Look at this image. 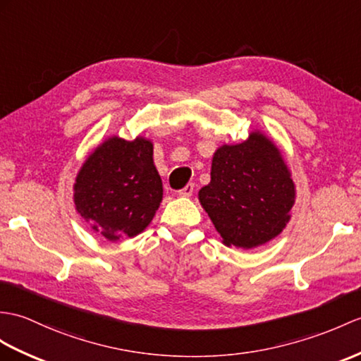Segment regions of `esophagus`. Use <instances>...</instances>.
<instances>
[{"mask_svg":"<svg viewBox=\"0 0 361 361\" xmlns=\"http://www.w3.org/2000/svg\"><path fill=\"white\" fill-rule=\"evenodd\" d=\"M194 189H195V184L194 183H188L186 186H184L181 190H178V195L181 197H190L194 194Z\"/></svg>","mask_w":361,"mask_h":361,"instance_id":"esophagus-1","label":"esophagus"}]
</instances>
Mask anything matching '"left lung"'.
Masks as SVG:
<instances>
[{
  "mask_svg": "<svg viewBox=\"0 0 361 361\" xmlns=\"http://www.w3.org/2000/svg\"><path fill=\"white\" fill-rule=\"evenodd\" d=\"M200 201L228 246L250 249L279 235L294 206V183L272 142L262 133L223 146Z\"/></svg>",
  "mask_w": 361,
  "mask_h": 361,
  "instance_id": "left-lung-1",
  "label": "left lung"
}]
</instances>
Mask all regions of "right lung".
Wrapping results in <instances>:
<instances>
[{"mask_svg": "<svg viewBox=\"0 0 361 361\" xmlns=\"http://www.w3.org/2000/svg\"><path fill=\"white\" fill-rule=\"evenodd\" d=\"M145 138L104 141L82 164L75 183V206L107 240L135 237L154 219L163 184Z\"/></svg>", "mask_w": 361, "mask_h": 361, "instance_id": "right-lung-1", "label": "right lung"}]
</instances>
